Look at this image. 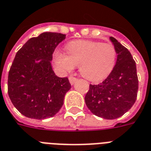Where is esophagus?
I'll list each match as a JSON object with an SVG mask.
<instances>
[{"instance_id": "obj_1", "label": "esophagus", "mask_w": 151, "mask_h": 151, "mask_svg": "<svg viewBox=\"0 0 151 151\" xmlns=\"http://www.w3.org/2000/svg\"><path fill=\"white\" fill-rule=\"evenodd\" d=\"M69 81H70V84H73L76 81H78V79H77L76 78H73V77H70Z\"/></svg>"}]
</instances>
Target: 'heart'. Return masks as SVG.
Instances as JSON below:
<instances>
[{"mask_svg":"<svg viewBox=\"0 0 151 151\" xmlns=\"http://www.w3.org/2000/svg\"><path fill=\"white\" fill-rule=\"evenodd\" d=\"M68 55L57 52L54 63L63 73L79 66L80 73L91 81H99L109 75L116 65L117 52L111 44L89 40H78L67 46Z\"/></svg>","mask_w":151,"mask_h":151,"instance_id":"b5f03b06","label":"heart"}]
</instances>
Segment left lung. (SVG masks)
Returning <instances> with one entry per match:
<instances>
[{"label": "left lung", "instance_id": "8db88e82", "mask_svg": "<svg viewBox=\"0 0 151 151\" xmlns=\"http://www.w3.org/2000/svg\"><path fill=\"white\" fill-rule=\"evenodd\" d=\"M110 40L117 52V60L108 78L99 84H90L84 100L94 115L115 119L130 109L138 91L136 62L130 52L113 37Z\"/></svg>", "mask_w": 151, "mask_h": 151}]
</instances>
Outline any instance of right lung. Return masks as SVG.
I'll return each instance as SVG.
<instances>
[{
	"mask_svg": "<svg viewBox=\"0 0 151 151\" xmlns=\"http://www.w3.org/2000/svg\"><path fill=\"white\" fill-rule=\"evenodd\" d=\"M66 35L43 32L31 38L15 55L10 68L8 92L14 107L23 116L35 119L54 116L63 105L71 85L67 78L52 70V53Z\"/></svg>",
	"mask_w": 151,
	"mask_h": 151,
	"instance_id": "right-lung-1",
	"label": "right lung"
}]
</instances>
